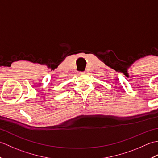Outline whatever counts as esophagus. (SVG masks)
I'll list each match as a JSON object with an SVG mask.
<instances>
[{
    "label": "esophagus",
    "mask_w": 158,
    "mask_h": 158,
    "mask_svg": "<svg viewBox=\"0 0 158 158\" xmlns=\"http://www.w3.org/2000/svg\"><path fill=\"white\" fill-rule=\"evenodd\" d=\"M85 72H79V75H85Z\"/></svg>",
    "instance_id": "esophagus-1"
}]
</instances>
